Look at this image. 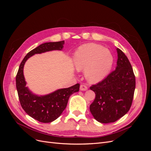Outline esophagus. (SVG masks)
<instances>
[{
	"label": "esophagus",
	"mask_w": 151,
	"mask_h": 151,
	"mask_svg": "<svg viewBox=\"0 0 151 151\" xmlns=\"http://www.w3.org/2000/svg\"><path fill=\"white\" fill-rule=\"evenodd\" d=\"M80 90L81 91H86L88 90V87H87L86 85H83L82 84L80 86Z\"/></svg>",
	"instance_id": "obj_1"
}]
</instances>
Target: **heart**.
I'll use <instances>...</instances> for the list:
<instances>
[{"instance_id":"obj_1","label":"heart","mask_w":151,"mask_h":151,"mask_svg":"<svg viewBox=\"0 0 151 151\" xmlns=\"http://www.w3.org/2000/svg\"><path fill=\"white\" fill-rule=\"evenodd\" d=\"M73 62L77 70H85V77L89 83L96 84L109 74L113 57L109 50L101 45L88 43L77 50Z\"/></svg>"}]
</instances>
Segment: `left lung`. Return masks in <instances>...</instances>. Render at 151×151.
I'll return each mask as SVG.
<instances>
[{
  "label": "left lung",
  "mask_w": 151,
  "mask_h": 151,
  "mask_svg": "<svg viewBox=\"0 0 151 151\" xmlns=\"http://www.w3.org/2000/svg\"><path fill=\"white\" fill-rule=\"evenodd\" d=\"M116 69L90 89L96 94L90 105L94 119L102 123L115 122L129 111L135 88L133 68L121 50L116 48Z\"/></svg>",
  "instance_id": "8db88e82"
}]
</instances>
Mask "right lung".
<instances>
[{
  "instance_id": "add662e5",
  "label": "right lung",
  "mask_w": 151,
  "mask_h": 151,
  "mask_svg": "<svg viewBox=\"0 0 151 151\" xmlns=\"http://www.w3.org/2000/svg\"><path fill=\"white\" fill-rule=\"evenodd\" d=\"M64 41L45 43L32 50L21 62L16 77L18 96L22 109L29 116L42 123H50L61 115L65 109L70 95L79 91V84L68 88L59 89L45 94H34L26 86L24 76V66L29 58L35 54H40L53 50H62Z\"/></svg>"
}]
</instances>
